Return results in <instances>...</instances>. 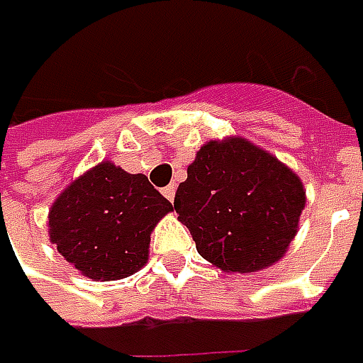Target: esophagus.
I'll return each instance as SVG.
<instances>
[{
  "label": "esophagus",
  "mask_w": 363,
  "mask_h": 363,
  "mask_svg": "<svg viewBox=\"0 0 363 363\" xmlns=\"http://www.w3.org/2000/svg\"><path fill=\"white\" fill-rule=\"evenodd\" d=\"M161 194L169 200V202H174V198H175V186H167V188H163L161 189Z\"/></svg>",
  "instance_id": "34e87169"
}]
</instances>
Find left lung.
Segmentation results:
<instances>
[{
  "instance_id": "obj_1",
  "label": "left lung",
  "mask_w": 363,
  "mask_h": 363,
  "mask_svg": "<svg viewBox=\"0 0 363 363\" xmlns=\"http://www.w3.org/2000/svg\"><path fill=\"white\" fill-rule=\"evenodd\" d=\"M177 220L198 252L226 272H255L283 258L299 228V175L242 137L208 141L175 191Z\"/></svg>"
}]
</instances>
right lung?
<instances>
[{
	"mask_svg": "<svg viewBox=\"0 0 363 363\" xmlns=\"http://www.w3.org/2000/svg\"><path fill=\"white\" fill-rule=\"evenodd\" d=\"M172 210L145 175L103 161L52 203L50 240L84 277L117 281L145 264L151 232Z\"/></svg>",
	"mask_w": 363,
	"mask_h": 363,
	"instance_id": "obj_1",
	"label": "right lung"
}]
</instances>
